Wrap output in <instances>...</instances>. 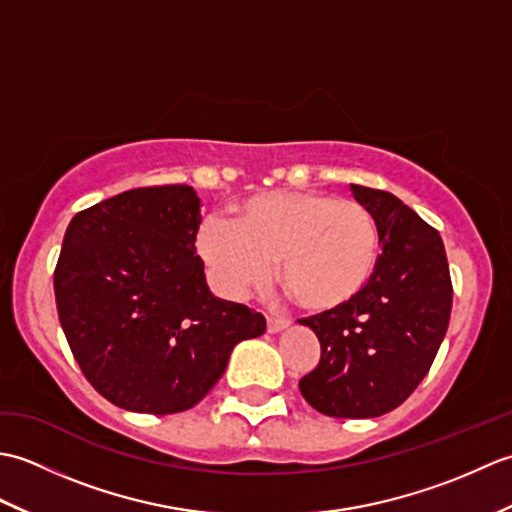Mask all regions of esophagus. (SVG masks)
<instances>
[{
    "label": "esophagus",
    "mask_w": 512,
    "mask_h": 512,
    "mask_svg": "<svg viewBox=\"0 0 512 512\" xmlns=\"http://www.w3.org/2000/svg\"><path fill=\"white\" fill-rule=\"evenodd\" d=\"M290 325V321L288 319H284V317H268V321H266V328H268V332H281V330H286Z\"/></svg>",
    "instance_id": "esophagus-1"
}]
</instances>
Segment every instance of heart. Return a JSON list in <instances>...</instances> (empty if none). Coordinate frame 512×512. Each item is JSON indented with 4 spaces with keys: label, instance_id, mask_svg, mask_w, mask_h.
I'll use <instances>...</instances> for the list:
<instances>
[{
    "label": "heart",
    "instance_id": "b5f03b06",
    "mask_svg": "<svg viewBox=\"0 0 512 512\" xmlns=\"http://www.w3.org/2000/svg\"><path fill=\"white\" fill-rule=\"evenodd\" d=\"M198 253L226 297L262 288L279 259V281L301 308L339 310L363 295L380 255L374 215L321 191H270L235 206L231 224L206 222Z\"/></svg>",
    "mask_w": 512,
    "mask_h": 512
}]
</instances>
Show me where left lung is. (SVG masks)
Listing matches in <instances>:
<instances>
[{"label":"left lung","mask_w":512,"mask_h":512,"mask_svg":"<svg viewBox=\"0 0 512 512\" xmlns=\"http://www.w3.org/2000/svg\"><path fill=\"white\" fill-rule=\"evenodd\" d=\"M352 193L374 215L383 253L356 301L299 319L321 343L319 365L299 389L325 416L376 418L427 376L449 328L453 286L436 228L394 193L361 184Z\"/></svg>","instance_id":"left-lung-1"}]
</instances>
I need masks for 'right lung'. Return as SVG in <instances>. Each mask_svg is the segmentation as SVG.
Returning a JSON list of instances; mask_svg holds the SVG:
<instances>
[{
    "instance_id": "obj_1",
    "label": "right lung",
    "mask_w": 512,
    "mask_h": 512,
    "mask_svg": "<svg viewBox=\"0 0 512 512\" xmlns=\"http://www.w3.org/2000/svg\"><path fill=\"white\" fill-rule=\"evenodd\" d=\"M200 198L187 184L118 193L72 217L54 299L83 376L116 407L187 411L233 347L266 332L244 303L211 295L195 255Z\"/></svg>"
}]
</instances>
